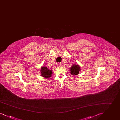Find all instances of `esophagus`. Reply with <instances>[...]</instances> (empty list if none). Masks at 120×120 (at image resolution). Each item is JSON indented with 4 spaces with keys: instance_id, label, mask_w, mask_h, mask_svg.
Returning a JSON list of instances; mask_svg holds the SVG:
<instances>
[{
    "instance_id": "1",
    "label": "esophagus",
    "mask_w": 120,
    "mask_h": 120,
    "mask_svg": "<svg viewBox=\"0 0 120 120\" xmlns=\"http://www.w3.org/2000/svg\"><path fill=\"white\" fill-rule=\"evenodd\" d=\"M57 67H60L62 66V63H57Z\"/></svg>"
}]
</instances>
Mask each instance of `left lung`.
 <instances>
[{
  "instance_id": "1",
  "label": "left lung",
  "mask_w": 120,
  "mask_h": 120,
  "mask_svg": "<svg viewBox=\"0 0 120 120\" xmlns=\"http://www.w3.org/2000/svg\"><path fill=\"white\" fill-rule=\"evenodd\" d=\"M70 70L71 74L77 75L79 74V71L80 70V66L78 65H74L71 67Z\"/></svg>"
}]
</instances>
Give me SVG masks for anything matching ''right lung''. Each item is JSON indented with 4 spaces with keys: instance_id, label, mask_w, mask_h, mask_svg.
<instances>
[{
    "instance_id": "1",
    "label": "right lung",
    "mask_w": 120,
    "mask_h": 120,
    "mask_svg": "<svg viewBox=\"0 0 120 120\" xmlns=\"http://www.w3.org/2000/svg\"><path fill=\"white\" fill-rule=\"evenodd\" d=\"M41 75L43 77L45 78H49L51 77L52 74L51 70L47 68L45 66H43L41 68Z\"/></svg>"
}]
</instances>
